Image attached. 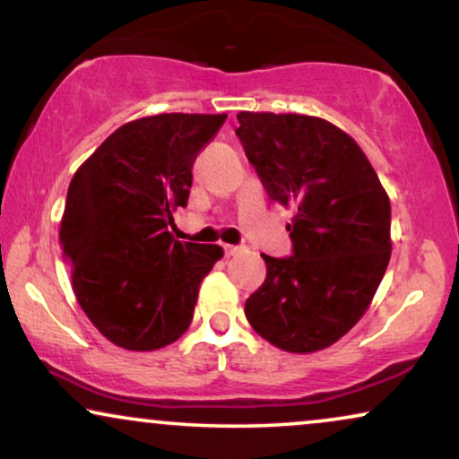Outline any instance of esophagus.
<instances>
[{"label":"esophagus","mask_w":459,"mask_h":459,"mask_svg":"<svg viewBox=\"0 0 459 459\" xmlns=\"http://www.w3.org/2000/svg\"><path fill=\"white\" fill-rule=\"evenodd\" d=\"M223 250H225V255H228V256H236V255L244 253V250H247V247H234V244H225Z\"/></svg>","instance_id":"1"}]
</instances>
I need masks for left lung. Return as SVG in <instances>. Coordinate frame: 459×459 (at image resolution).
I'll list each match as a JSON object with an SVG mask.
<instances>
[{"instance_id":"1","label":"left lung","mask_w":459,"mask_h":459,"mask_svg":"<svg viewBox=\"0 0 459 459\" xmlns=\"http://www.w3.org/2000/svg\"><path fill=\"white\" fill-rule=\"evenodd\" d=\"M244 152L269 198L294 206L292 256L263 255L244 305L256 334L288 353L342 338L368 311L391 259V203L353 137L319 117L240 112Z\"/></svg>"}]
</instances>
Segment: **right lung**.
Segmentation results:
<instances>
[{"label":"right lung","mask_w":459,"mask_h":459,"mask_svg":"<svg viewBox=\"0 0 459 459\" xmlns=\"http://www.w3.org/2000/svg\"><path fill=\"white\" fill-rule=\"evenodd\" d=\"M228 115L143 117L106 137L66 194L60 244L74 297L117 347L156 351L190 328L217 244L175 240L192 167Z\"/></svg>","instance_id":"obj_1"}]
</instances>
